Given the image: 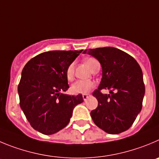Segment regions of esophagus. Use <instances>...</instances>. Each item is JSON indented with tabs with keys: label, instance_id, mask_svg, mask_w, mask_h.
Instances as JSON below:
<instances>
[{
	"label": "esophagus",
	"instance_id": "obj_1",
	"mask_svg": "<svg viewBox=\"0 0 159 159\" xmlns=\"http://www.w3.org/2000/svg\"><path fill=\"white\" fill-rule=\"evenodd\" d=\"M90 95L89 94V93H85V94H83L82 95V97H83V100H84V101H85V100H87V99H88L89 98V96Z\"/></svg>",
	"mask_w": 159,
	"mask_h": 159
}]
</instances>
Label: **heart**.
Returning <instances> with one entry per match:
<instances>
[{"instance_id":"b5f03b06","label":"heart","mask_w":159,"mask_h":159,"mask_svg":"<svg viewBox=\"0 0 159 159\" xmlns=\"http://www.w3.org/2000/svg\"><path fill=\"white\" fill-rule=\"evenodd\" d=\"M85 63L88 65L90 69H93V66H95L98 61L94 58H87L84 60ZM74 74H75V65L74 63H71L68 66L66 69V78L69 81H71L74 78ZM94 86V83L92 81H88V80H78L75 81L74 84L71 85L70 90L74 94H83L86 93Z\"/></svg>"}]
</instances>
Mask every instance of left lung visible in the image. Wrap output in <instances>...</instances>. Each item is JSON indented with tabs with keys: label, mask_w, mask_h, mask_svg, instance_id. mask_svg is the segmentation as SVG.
Listing matches in <instances>:
<instances>
[{
	"label": "left lung",
	"mask_w": 159,
	"mask_h": 159,
	"mask_svg": "<svg viewBox=\"0 0 159 159\" xmlns=\"http://www.w3.org/2000/svg\"><path fill=\"white\" fill-rule=\"evenodd\" d=\"M83 53L96 58L102 67L101 81L93 93L98 100V107L90 113L93 121L110 134L129 129L141 111L145 93L140 65L131 56L114 47L89 48ZM103 88L110 94L100 93Z\"/></svg>",
	"instance_id": "8db88e82"
}]
</instances>
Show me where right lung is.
<instances>
[{
    "label": "right lung",
    "mask_w": 159,
    "mask_h": 159,
    "mask_svg": "<svg viewBox=\"0 0 159 159\" xmlns=\"http://www.w3.org/2000/svg\"><path fill=\"white\" fill-rule=\"evenodd\" d=\"M80 51H49L31 59L23 67L18 86L20 107L31 126L52 135L67 125L73 110L84 100L69 96L66 69Z\"/></svg>",
    "instance_id": "add662e5"
}]
</instances>
